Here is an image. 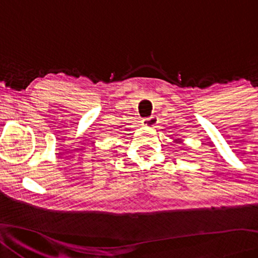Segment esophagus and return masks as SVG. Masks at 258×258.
Here are the masks:
<instances>
[{
	"label": "esophagus",
	"mask_w": 258,
	"mask_h": 258,
	"mask_svg": "<svg viewBox=\"0 0 258 258\" xmlns=\"http://www.w3.org/2000/svg\"><path fill=\"white\" fill-rule=\"evenodd\" d=\"M157 123V119L155 116H151V117H146V119H143L142 124L145 126H155Z\"/></svg>",
	"instance_id": "34e87169"
}]
</instances>
